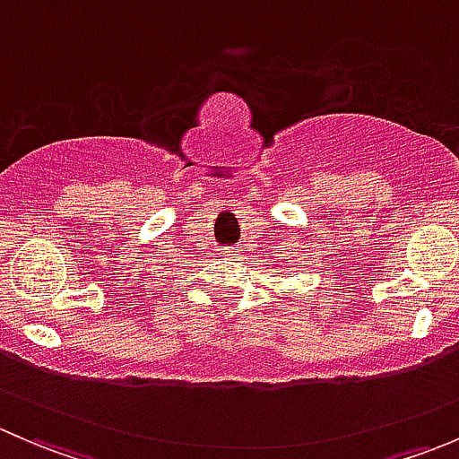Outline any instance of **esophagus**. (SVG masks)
Instances as JSON below:
<instances>
[{"label": "esophagus", "instance_id": "34e87169", "mask_svg": "<svg viewBox=\"0 0 459 459\" xmlns=\"http://www.w3.org/2000/svg\"><path fill=\"white\" fill-rule=\"evenodd\" d=\"M235 253V248H226V255H233Z\"/></svg>", "mask_w": 459, "mask_h": 459}]
</instances>
